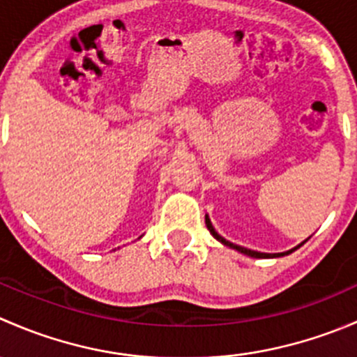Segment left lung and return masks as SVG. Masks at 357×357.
<instances>
[{
	"instance_id": "1",
	"label": "left lung",
	"mask_w": 357,
	"mask_h": 357,
	"mask_svg": "<svg viewBox=\"0 0 357 357\" xmlns=\"http://www.w3.org/2000/svg\"><path fill=\"white\" fill-rule=\"evenodd\" d=\"M205 225H207V228H208V231L212 233V236H214L215 240H219V242L221 243H225L226 247H229V248H235V250H238V252H242V254H245V255H250V257H255V259H269V257H280V255H285V254H291V252L295 250V248H298L302 245V242L301 245L298 247H295V248H291V250H289V252H283V254H264V252H255V250H250V248H245V247H240V245H235V243H231V242H228V240L226 238H222L221 235H218V231H215L214 229V226H212V222H211V219L208 218H205Z\"/></svg>"
}]
</instances>
